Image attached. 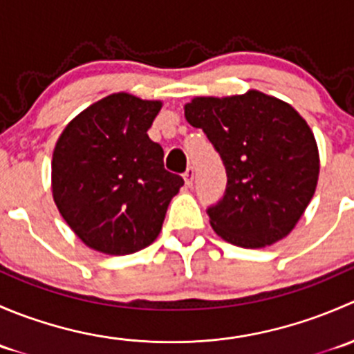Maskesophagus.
I'll use <instances>...</instances> for the list:
<instances>
[{
  "instance_id": "esophagus-1",
  "label": "esophagus",
  "mask_w": 354,
  "mask_h": 354,
  "mask_svg": "<svg viewBox=\"0 0 354 354\" xmlns=\"http://www.w3.org/2000/svg\"><path fill=\"white\" fill-rule=\"evenodd\" d=\"M183 178H185V183H187L188 187H192V185H194V178H195V169H194V166H190L187 171H185Z\"/></svg>"
}]
</instances>
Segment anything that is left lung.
<instances>
[{"label": "left lung", "mask_w": 354, "mask_h": 354, "mask_svg": "<svg viewBox=\"0 0 354 354\" xmlns=\"http://www.w3.org/2000/svg\"><path fill=\"white\" fill-rule=\"evenodd\" d=\"M185 118L202 128L226 167L224 197L207 210L212 230L243 248L288 236L315 194L320 171L317 140L301 114L252 88L194 97Z\"/></svg>", "instance_id": "8db88e82"}]
</instances>
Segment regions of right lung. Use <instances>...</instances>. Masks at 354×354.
Wrapping results in <instances>:
<instances>
[{
	"label": "right lung",
	"mask_w": 354,
	"mask_h": 354,
	"mask_svg": "<svg viewBox=\"0 0 354 354\" xmlns=\"http://www.w3.org/2000/svg\"><path fill=\"white\" fill-rule=\"evenodd\" d=\"M162 101L116 92L73 118L56 142L51 190L68 226L88 248L128 255L159 236L183 178L164 169L147 130Z\"/></svg>",
	"instance_id": "right-lung-1"
}]
</instances>
